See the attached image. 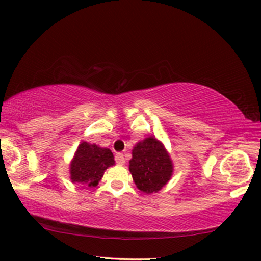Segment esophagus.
<instances>
[{"label": "esophagus", "instance_id": "esophagus-1", "mask_svg": "<svg viewBox=\"0 0 261 261\" xmlns=\"http://www.w3.org/2000/svg\"><path fill=\"white\" fill-rule=\"evenodd\" d=\"M115 160L118 165H123L124 163H125V159H124V155L122 154V153H116Z\"/></svg>", "mask_w": 261, "mask_h": 261}]
</instances>
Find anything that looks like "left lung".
I'll list each match as a JSON object with an SVG mask.
<instances>
[{"label": "left lung", "mask_w": 261, "mask_h": 261, "mask_svg": "<svg viewBox=\"0 0 261 261\" xmlns=\"http://www.w3.org/2000/svg\"><path fill=\"white\" fill-rule=\"evenodd\" d=\"M129 169L136 186L143 193H156L173 174V163L158 139L145 138L132 150Z\"/></svg>", "instance_id": "obj_1"}]
</instances>
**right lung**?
<instances>
[{"label":"right lung","instance_id":"obj_1","mask_svg":"<svg viewBox=\"0 0 261 261\" xmlns=\"http://www.w3.org/2000/svg\"><path fill=\"white\" fill-rule=\"evenodd\" d=\"M114 164V154L109 148L82 142L69 166L72 182L88 188L96 187L106 169Z\"/></svg>","mask_w":261,"mask_h":261}]
</instances>
